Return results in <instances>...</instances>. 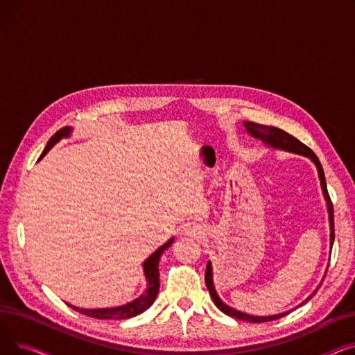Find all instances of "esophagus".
I'll list each match as a JSON object with an SVG mask.
<instances>
[{
    "instance_id": "obj_1",
    "label": "esophagus",
    "mask_w": 355,
    "mask_h": 355,
    "mask_svg": "<svg viewBox=\"0 0 355 355\" xmlns=\"http://www.w3.org/2000/svg\"><path fill=\"white\" fill-rule=\"evenodd\" d=\"M185 234H189V236H191V237H194V239H200V237L202 236V230H201L200 227L193 226V227L185 229Z\"/></svg>"
}]
</instances>
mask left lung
<instances>
[{
    "instance_id": "8db88e82",
    "label": "left lung",
    "mask_w": 355,
    "mask_h": 355,
    "mask_svg": "<svg viewBox=\"0 0 355 355\" xmlns=\"http://www.w3.org/2000/svg\"><path fill=\"white\" fill-rule=\"evenodd\" d=\"M243 126L246 128L249 135H252L256 139H260L268 148L281 149V151H286V153H292V154H297V155H304V157L309 158L315 164L316 171H318L320 181H321L322 194H324V198H325V202H327V211H328V220H329V254H331V249H332V245H334V209H332V202H331V198H329V194H328V190H327V182H325V175H324L322 165H321L318 157H316L306 145H304L301 141H297L295 137L289 135L288 132H285V130H282V129L275 128V126H268V125H260V123H254V122H249V121L243 122ZM206 286L209 289V293L211 296L214 305L221 312H225L226 315H229V316H232V318H236V320L248 321V322H269V321H275V320L282 318V316H285V315H288L291 312V311H286V312L276 313V315L254 316V315L241 312V311H237V309L229 306L227 304H225V302L221 301V297L218 296V293L216 291V286H214V282H213V266H211L210 260L207 262V268H206ZM316 291H318V288H316L306 297V300L304 302H301L297 306H302L304 304H306L311 300V297L316 293Z\"/></svg>"
}]
</instances>
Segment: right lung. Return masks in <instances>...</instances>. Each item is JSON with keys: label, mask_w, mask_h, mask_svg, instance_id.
<instances>
[{"label": "right lung", "mask_w": 355, "mask_h": 355, "mask_svg": "<svg viewBox=\"0 0 355 355\" xmlns=\"http://www.w3.org/2000/svg\"><path fill=\"white\" fill-rule=\"evenodd\" d=\"M71 128L70 126H64L62 129H59L58 132H55L50 141L47 142L44 151L40 157V159L50 151V149L58 144L60 139L63 138H69V135L71 134ZM174 237H171L170 240L164 243L161 248H158L151 256H149L145 262L142 263L144 268V275H145V281H146V289L142 295H139L137 300L130 301L125 305L121 306H114V308H98V309H85V308H78L74 305L67 304L70 308H73L74 311H78L80 313H85L87 316H92V318H96V320H128V318H132V316H137L139 313H142L144 311H146L149 306H151L155 301V297L158 295L159 291V259L161 254L164 253V250H166L173 245Z\"/></svg>", "instance_id": "obj_1"}]
</instances>
